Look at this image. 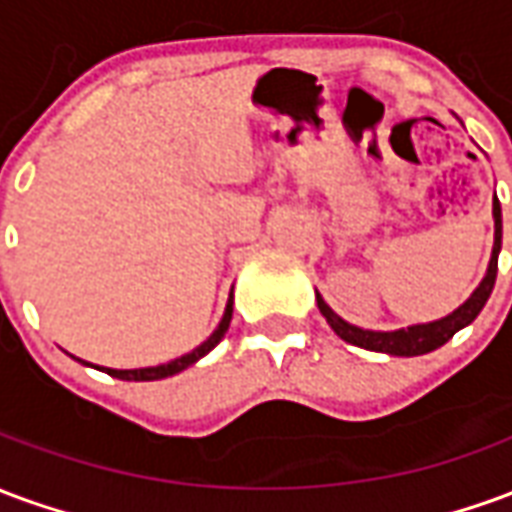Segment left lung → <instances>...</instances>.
Masks as SVG:
<instances>
[{
	"label": "left lung",
	"mask_w": 512,
	"mask_h": 512,
	"mask_svg": "<svg viewBox=\"0 0 512 512\" xmlns=\"http://www.w3.org/2000/svg\"><path fill=\"white\" fill-rule=\"evenodd\" d=\"M499 249H502V208H499V200L494 197V249H491V263H488V271H485L483 282L477 285L469 299L463 301L461 307L455 312H450L447 318L433 323H417V326H408V329H395V332H370V329H359L354 323L343 321L337 312L323 301L321 293H315L318 299V310L326 318V323L332 326L334 334L345 340V343L359 345V348H367V351H378V354L389 356H422L436 351L441 345L450 340L452 334L461 332L463 326L480 315V310L485 307V301L491 296L496 282V268H499Z\"/></svg>",
	"instance_id": "8db88e82"
}]
</instances>
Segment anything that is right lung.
<instances>
[{"instance_id":"right-lung-1","label":"right lung","mask_w":512,"mask_h":512,"mask_svg":"<svg viewBox=\"0 0 512 512\" xmlns=\"http://www.w3.org/2000/svg\"><path fill=\"white\" fill-rule=\"evenodd\" d=\"M230 321H233V293H230V299H227V307H224V315H222V321H219V326H216V332H213L205 343L197 345L191 354H183L180 359H172V362H167V365L139 367V370H112V367H98V370H104V373H109L112 378H123V381H158V378L175 376V373L191 367L205 354H211L213 348L219 345V340L224 337V332L230 329ZM79 362H82V359H79Z\"/></svg>"}]
</instances>
